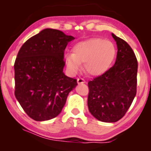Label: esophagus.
Returning <instances> with one entry per match:
<instances>
[{"label":"esophagus","instance_id":"esophagus-1","mask_svg":"<svg viewBox=\"0 0 151 151\" xmlns=\"http://www.w3.org/2000/svg\"><path fill=\"white\" fill-rule=\"evenodd\" d=\"M86 81L84 80V79H82V78H79V79H77V83L78 84H84Z\"/></svg>","mask_w":151,"mask_h":151}]
</instances>
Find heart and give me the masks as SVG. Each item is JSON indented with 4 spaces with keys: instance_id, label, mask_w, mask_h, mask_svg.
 Here are the masks:
<instances>
[{
    "instance_id": "heart-1",
    "label": "heart",
    "mask_w": 151,
    "mask_h": 151,
    "mask_svg": "<svg viewBox=\"0 0 151 151\" xmlns=\"http://www.w3.org/2000/svg\"><path fill=\"white\" fill-rule=\"evenodd\" d=\"M73 53L65 54L67 68L72 73L80 70L84 63L85 71L91 76L103 74L108 70L115 57L113 43L101 38H92L77 43L72 49Z\"/></svg>"
}]
</instances>
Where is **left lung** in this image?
Wrapping results in <instances>:
<instances>
[{"label": "left lung", "mask_w": 151, "mask_h": 151, "mask_svg": "<svg viewBox=\"0 0 151 151\" xmlns=\"http://www.w3.org/2000/svg\"><path fill=\"white\" fill-rule=\"evenodd\" d=\"M116 62L109 70L88 82V108L95 119L113 123L125 115L136 94L138 62L133 50L114 33Z\"/></svg>", "instance_id": "obj_1"}]
</instances>
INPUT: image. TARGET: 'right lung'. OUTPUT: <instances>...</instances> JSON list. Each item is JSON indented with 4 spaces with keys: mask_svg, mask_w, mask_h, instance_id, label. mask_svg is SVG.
Listing matches in <instances>:
<instances>
[{
    "mask_svg": "<svg viewBox=\"0 0 151 151\" xmlns=\"http://www.w3.org/2000/svg\"><path fill=\"white\" fill-rule=\"evenodd\" d=\"M74 40L62 31L46 28L22 45L14 65L15 95L25 112L37 121L61 113L67 96L77 85L66 76L64 52Z\"/></svg>",
    "mask_w": 151,
    "mask_h": 151,
    "instance_id": "1",
    "label": "right lung"
}]
</instances>
